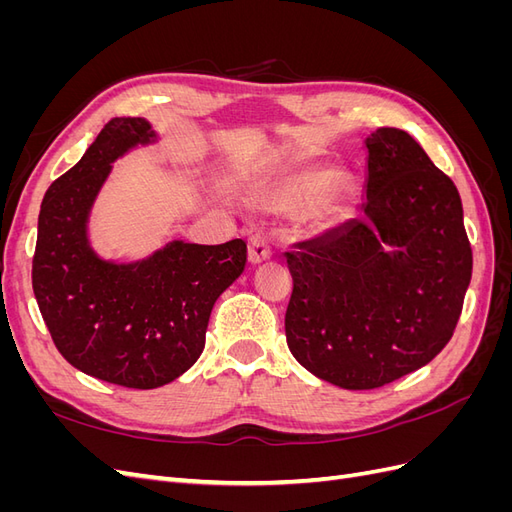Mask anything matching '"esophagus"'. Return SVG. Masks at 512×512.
<instances>
[{
    "label": "esophagus",
    "mask_w": 512,
    "mask_h": 512,
    "mask_svg": "<svg viewBox=\"0 0 512 512\" xmlns=\"http://www.w3.org/2000/svg\"><path fill=\"white\" fill-rule=\"evenodd\" d=\"M247 256H250L252 265H258V262L271 258V245L265 239V235H260V232H254V235L247 239Z\"/></svg>",
    "instance_id": "1"
}]
</instances>
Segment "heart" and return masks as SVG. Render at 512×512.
<instances>
[{
    "label": "heart",
    "instance_id": "1",
    "mask_svg": "<svg viewBox=\"0 0 512 512\" xmlns=\"http://www.w3.org/2000/svg\"><path fill=\"white\" fill-rule=\"evenodd\" d=\"M327 183V170L309 168L280 181L260 185L254 192V203L260 209L273 213H297L307 207V218L320 224L335 218L346 198L342 185H333L324 191Z\"/></svg>",
    "mask_w": 512,
    "mask_h": 512
}]
</instances>
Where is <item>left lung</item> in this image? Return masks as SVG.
I'll return each instance as SVG.
<instances>
[{
    "label": "left lung",
    "instance_id": "1",
    "mask_svg": "<svg viewBox=\"0 0 512 512\" xmlns=\"http://www.w3.org/2000/svg\"><path fill=\"white\" fill-rule=\"evenodd\" d=\"M365 145V218L286 252L288 348L350 391L378 389L440 354L472 277L451 177L404 130L378 128Z\"/></svg>",
    "mask_w": 512,
    "mask_h": 512
}]
</instances>
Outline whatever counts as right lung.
Masks as SVG:
<instances>
[{"instance_id": "obj_1", "label": "right lung", "mask_w": 512, "mask_h": 512, "mask_svg": "<svg viewBox=\"0 0 512 512\" xmlns=\"http://www.w3.org/2000/svg\"><path fill=\"white\" fill-rule=\"evenodd\" d=\"M149 138L141 117L106 123L46 190L32 260L34 294L55 348L83 374L128 389H158L196 363L213 303L247 260L243 239L173 241L132 265L94 254L85 230L91 203L111 162Z\"/></svg>"}]
</instances>
